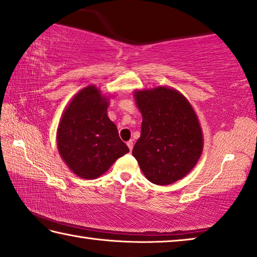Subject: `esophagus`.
<instances>
[{"label":"esophagus","mask_w":257,"mask_h":257,"mask_svg":"<svg viewBox=\"0 0 257 257\" xmlns=\"http://www.w3.org/2000/svg\"><path fill=\"white\" fill-rule=\"evenodd\" d=\"M127 145H128L129 150H130V151H133V148H134V143H133V141H129V142H127Z\"/></svg>","instance_id":"34e87169"}]
</instances>
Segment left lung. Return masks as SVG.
Here are the masks:
<instances>
[{
	"instance_id": "left-lung-1",
	"label": "left lung",
	"mask_w": 257,
	"mask_h": 257,
	"mask_svg": "<svg viewBox=\"0 0 257 257\" xmlns=\"http://www.w3.org/2000/svg\"><path fill=\"white\" fill-rule=\"evenodd\" d=\"M143 116L133 156L150 182L169 185L186 176L202 153L203 138L193 107L168 87L135 91Z\"/></svg>"
}]
</instances>
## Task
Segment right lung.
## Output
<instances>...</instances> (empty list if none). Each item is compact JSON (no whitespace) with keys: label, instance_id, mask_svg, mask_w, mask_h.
<instances>
[{"label":"right lung","instance_id":"obj_1","mask_svg":"<svg viewBox=\"0 0 257 257\" xmlns=\"http://www.w3.org/2000/svg\"><path fill=\"white\" fill-rule=\"evenodd\" d=\"M108 99L95 85L79 91L63 113L57 146L60 157L77 176L93 180L129 152L116 125L107 116Z\"/></svg>","mask_w":257,"mask_h":257}]
</instances>
